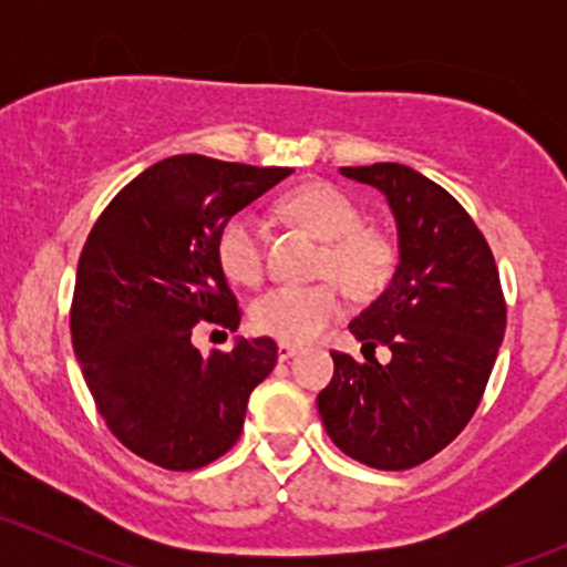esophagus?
I'll return each instance as SVG.
<instances>
[{
	"label": "esophagus",
	"instance_id": "esophagus-1",
	"mask_svg": "<svg viewBox=\"0 0 567 567\" xmlns=\"http://www.w3.org/2000/svg\"><path fill=\"white\" fill-rule=\"evenodd\" d=\"M277 353H279V359H290V357H296V353H299V346H296V342H279L277 346Z\"/></svg>",
	"mask_w": 567,
	"mask_h": 567
}]
</instances>
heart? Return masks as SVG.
<instances>
[{"label": "heart", "mask_w": 567, "mask_h": 567, "mask_svg": "<svg viewBox=\"0 0 567 567\" xmlns=\"http://www.w3.org/2000/svg\"><path fill=\"white\" fill-rule=\"evenodd\" d=\"M282 210L326 241L318 260L320 277L337 279L351 296H370L390 282L394 244L384 233L364 227L362 205L340 186L326 181L305 183L282 199ZM216 260L233 282H260L266 251L262 227L251 210H238L221 225ZM340 312L342 296L334 282L277 285L251 301L249 320L262 334L301 342L318 337Z\"/></svg>", "instance_id": "1"}]
</instances>
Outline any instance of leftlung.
I'll list each match as a JSON object with an SVG mask.
<instances>
[{
    "instance_id": "obj_1",
    "label": "left lung",
    "mask_w": 567,
    "mask_h": 567,
    "mask_svg": "<svg viewBox=\"0 0 567 567\" xmlns=\"http://www.w3.org/2000/svg\"><path fill=\"white\" fill-rule=\"evenodd\" d=\"M340 173L386 194L400 262L390 288L348 323L368 362L331 351L318 411L342 453L400 472L442 453L477 411L505 337V293L494 251L447 188L405 164ZM379 344L393 351L390 365L372 357Z\"/></svg>"
}]
</instances>
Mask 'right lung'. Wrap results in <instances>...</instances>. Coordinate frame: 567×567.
Masks as SVG:
<instances>
[{
  "mask_svg": "<svg viewBox=\"0 0 567 567\" xmlns=\"http://www.w3.org/2000/svg\"><path fill=\"white\" fill-rule=\"evenodd\" d=\"M290 173L197 153L164 158L120 188L90 230L71 301L73 351L109 431L140 458L192 472L241 436L277 342L238 340L203 357L192 331L199 320L238 329L216 236Z\"/></svg>",
  "mask_w": 567,
  "mask_h": 567,
  "instance_id": "right-lung-1",
  "label": "right lung"
}]
</instances>
